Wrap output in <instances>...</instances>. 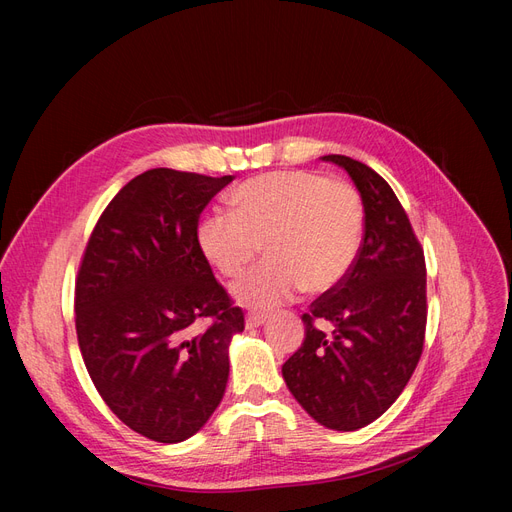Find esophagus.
<instances>
[{"instance_id":"esophagus-1","label":"esophagus","mask_w":512,"mask_h":512,"mask_svg":"<svg viewBox=\"0 0 512 512\" xmlns=\"http://www.w3.org/2000/svg\"><path fill=\"white\" fill-rule=\"evenodd\" d=\"M267 314H262V312H250L245 316V327L247 329H256V327H262V324L267 322Z\"/></svg>"}]
</instances>
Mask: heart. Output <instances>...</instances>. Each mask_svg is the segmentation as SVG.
I'll return each mask as SVG.
<instances>
[{
	"label": "heart",
	"mask_w": 512,
	"mask_h": 512,
	"mask_svg": "<svg viewBox=\"0 0 512 512\" xmlns=\"http://www.w3.org/2000/svg\"><path fill=\"white\" fill-rule=\"evenodd\" d=\"M232 211H211L198 226L209 265L237 277L265 245L267 260L232 286L241 305L269 309L305 288L324 292L352 269L363 237V200L350 183L309 170H275L230 194Z\"/></svg>",
	"instance_id": "obj_1"
}]
</instances>
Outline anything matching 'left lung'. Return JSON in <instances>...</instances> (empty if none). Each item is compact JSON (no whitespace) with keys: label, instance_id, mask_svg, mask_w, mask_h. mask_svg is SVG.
I'll use <instances>...</instances> for the list:
<instances>
[{"label":"left lung","instance_id":"1","mask_svg":"<svg viewBox=\"0 0 512 512\" xmlns=\"http://www.w3.org/2000/svg\"><path fill=\"white\" fill-rule=\"evenodd\" d=\"M322 160L354 181L365 235L348 275L303 314L305 339L282 365V376L316 423L356 431L393 406L421 359L427 271L423 247L391 185L359 160Z\"/></svg>","mask_w":512,"mask_h":512}]
</instances>
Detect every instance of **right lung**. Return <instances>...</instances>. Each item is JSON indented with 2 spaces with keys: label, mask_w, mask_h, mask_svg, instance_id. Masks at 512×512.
Masks as SVG:
<instances>
[{
  "label": "right lung",
  "mask_w": 512,
  "mask_h": 512,
  "mask_svg": "<svg viewBox=\"0 0 512 512\" xmlns=\"http://www.w3.org/2000/svg\"><path fill=\"white\" fill-rule=\"evenodd\" d=\"M235 179L153 168L123 185L76 277V337L98 393L141 436L177 444L220 406L241 307L198 245L209 200ZM211 319L200 334L193 324Z\"/></svg>",
  "instance_id": "1"
}]
</instances>
